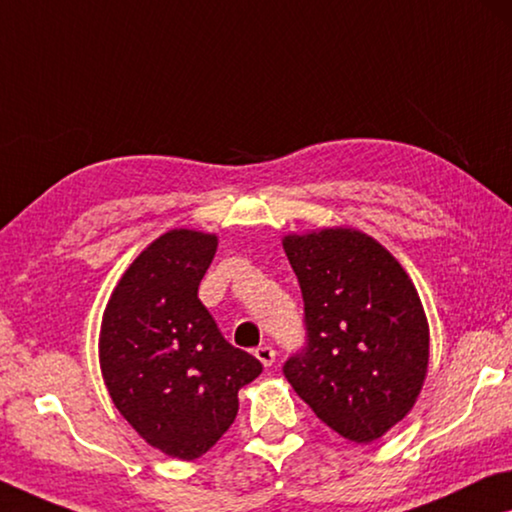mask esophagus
Instances as JSON below:
<instances>
[{"label":"esophagus","mask_w":512,"mask_h":512,"mask_svg":"<svg viewBox=\"0 0 512 512\" xmlns=\"http://www.w3.org/2000/svg\"><path fill=\"white\" fill-rule=\"evenodd\" d=\"M254 355H256V359L261 361L265 368L272 366L274 359H277V352H274L272 345H258V348L254 350Z\"/></svg>","instance_id":"obj_1"}]
</instances>
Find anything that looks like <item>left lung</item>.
<instances>
[{
    "label": "left lung",
    "mask_w": 512,
    "mask_h": 512,
    "mask_svg": "<svg viewBox=\"0 0 512 512\" xmlns=\"http://www.w3.org/2000/svg\"><path fill=\"white\" fill-rule=\"evenodd\" d=\"M302 288L306 345L283 375L322 423L357 444L412 410L428 373L430 332L412 279L355 229L283 238Z\"/></svg>",
    "instance_id": "obj_1"
}]
</instances>
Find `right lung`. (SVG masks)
I'll return each mask as SVG.
<instances>
[{
  "instance_id": "obj_1",
  "label": "right lung",
  "mask_w": 512,
  "mask_h": 512,
  "mask_svg": "<svg viewBox=\"0 0 512 512\" xmlns=\"http://www.w3.org/2000/svg\"><path fill=\"white\" fill-rule=\"evenodd\" d=\"M217 235L174 229L116 283L100 327V368L123 419L157 451L196 460L238 414V391L261 375L199 300Z\"/></svg>"
}]
</instances>
